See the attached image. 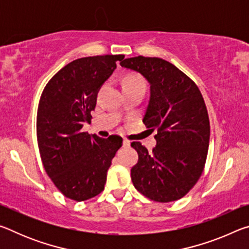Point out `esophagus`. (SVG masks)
<instances>
[{"label":"esophagus","mask_w":249,"mask_h":249,"mask_svg":"<svg viewBox=\"0 0 249 249\" xmlns=\"http://www.w3.org/2000/svg\"><path fill=\"white\" fill-rule=\"evenodd\" d=\"M130 146V142L128 140H124L123 141V147H129Z\"/></svg>","instance_id":"esophagus-1"}]
</instances>
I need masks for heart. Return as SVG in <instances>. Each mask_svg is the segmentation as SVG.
Returning <instances> with one entry per match:
<instances>
[{"label":"heart","mask_w":249,"mask_h":249,"mask_svg":"<svg viewBox=\"0 0 249 249\" xmlns=\"http://www.w3.org/2000/svg\"><path fill=\"white\" fill-rule=\"evenodd\" d=\"M134 84H145V81H144V79H142V75L137 74V73H132V74H128L127 77L124 79L123 87L134 86Z\"/></svg>","instance_id":"obj_1"}]
</instances>
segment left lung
Returning <instances> with one entry per match:
<instances>
[{
    "label": "left lung",
    "mask_w": 249,
    "mask_h": 249,
    "mask_svg": "<svg viewBox=\"0 0 249 249\" xmlns=\"http://www.w3.org/2000/svg\"><path fill=\"white\" fill-rule=\"evenodd\" d=\"M121 66L148 80L150 100L142 122L157 129L153 153L132 142L138 153L130 170L134 187L156 202L179 200L200 179L208 157L210 120L203 96L193 80L161 58H127Z\"/></svg>",
    "instance_id": "8db88e82"
}]
</instances>
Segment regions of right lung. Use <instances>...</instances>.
Instances as JSON below:
<instances>
[{
	"label": "right lung",
	"instance_id": "right-lung-1",
	"mask_svg": "<svg viewBox=\"0 0 249 249\" xmlns=\"http://www.w3.org/2000/svg\"><path fill=\"white\" fill-rule=\"evenodd\" d=\"M124 54L75 59L46 84L37 109L36 132L46 172L62 195L81 202L104 190L112 159L123 140L82 132L91 122L100 87Z\"/></svg>",
	"mask_w": 249,
	"mask_h": 249
}]
</instances>
